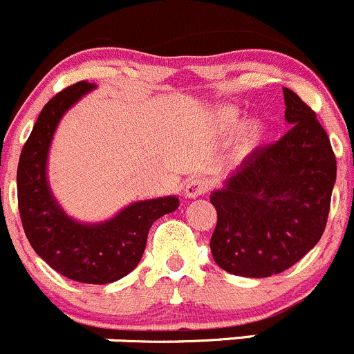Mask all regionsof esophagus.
Wrapping results in <instances>:
<instances>
[{
    "label": "esophagus",
    "instance_id": "34e87169",
    "mask_svg": "<svg viewBox=\"0 0 354 354\" xmlns=\"http://www.w3.org/2000/svg\"><path fill=\"white\" fill-rule=\"evenodd\" d=\"M209 183L205 180H200V178H194V180L187 181L185 185V197L187 198H197L202 194H205Z\"/></svg>",
    "mask_w": 354,
    "mask_h": 354
}]
</instances>
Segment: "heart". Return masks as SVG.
Returning <instances> with one entry per match:
<instances>
[{
    "label": "heart",
    "instance_id": "b5f03b06",
    "mask_svg": "<svg viewBox=\"0 0 354 354\" xmlns=\"http://www.w3.org/2000/svg\"><path fill=\"white\" fill-rule=\"evenodd\" d=\"M240 124V113L233 108H223L217 111L216 114V128L221 133H231L236 130ZM263 130L259 123H246L241 127L240 133H238L236 144H234V151L238 156H246L259 145L262 140Z\"/></svg>",
    "mask_w": 354,
    "mask_h": 354
}]
</instances>
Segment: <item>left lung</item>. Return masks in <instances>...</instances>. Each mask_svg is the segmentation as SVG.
Returning <instances> with one entry per match:
<instances>
[{
    "label": "left lung",
    "mask_w": 354,
    "mask_h": 354,
    "mask_svg": "<svg viewBox=\"0 0 354 354\" xmlns=\"http://www.w3.org/2000/svg\"><path fill=\"white\" fill-rule=\"evenodd\" d=\"M291 128L257 149L210 194L217 224L214 260L241 277H270L295 266L322 238L335 183V156L315 113L283 87Z\"/></svg>",
    "instance_id": "1"
}]
</instances>
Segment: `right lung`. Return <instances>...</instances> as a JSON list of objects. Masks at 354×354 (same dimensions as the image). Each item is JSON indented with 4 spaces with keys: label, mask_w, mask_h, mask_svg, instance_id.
Here are the masks:
<instances>
[{
    "label": "right lung",
    "mask_w": 354,
    "mask_h": 354,
    "mask_svg": "<svg viewBox=\"0 0 354 354\" xmlns=\"http://www.w3.org/2000/svg\"><path fill=\"white\" fill-rule=\"evenodd\" d=\"M95 88L78 82L44 106L25 142L17 171L19 210L28 243L56 272L85 284H109L130 274L144 255L154 221L180 207L176 195L137 200L101 223L68 216L48 181V157L59 121Z\"/></svg>",
    "instance_id": "add662e5"
}]
</instances>
